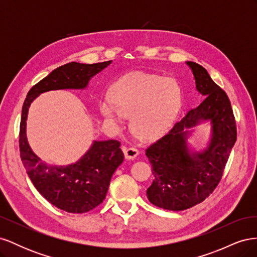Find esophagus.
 <instances>
[{
  "label": "esophagus",
  "mask_w": 257,
  "mask_h": 257,
  "mask_svg": "<svg viewBox=\"0 0 257 257\" xmlns=\"http://www.w3.org/2000/svg\"><path fill=\"white\" fill-rule=\"evenodd\" d=\"M122 151L124 153V157H125L126 160H134L137 158V155L139 154L138 150L135 149V148H126L123 147Z\"/></svg>",
  "instance_id": "1"
}]
</instances>
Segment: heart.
<instances>
[{"mask_svg": "<svg viewBox=\"0 0 257 257\" xmlns=\"http://www.w3.org/2000/svg\"><path fill=\"white\" fill-rule=\"evenodd\" d=\"M182 103L178 83L162 76L133 73L114 82L111 98L99 102V112L112 124L131 115V128L141 139L159 136L169 125Z\"/></svg>", "mask_w": 257, "mask_h": 257, "instance_id": "b5f03b06", "label": "heart"}]
</instances>
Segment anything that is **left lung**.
I'll return each mask as SVG.
<instances>
[{
    "label": "left lung",
    "instance_id": "left-lung-1",
    "mask_svg": "<svg viewBox=\"0 0 257 257\" xmlns=\"http://www.w3.org/2000/svg\"><path fill=\"white\" fill-rule=\"evenodd\" d=\"M185 63L192 71L196 91L206 98L146 150L154 176L147 197L153 205L172 211L189 209L212 193L237 139L226 93L203 66L191 61ZM200 123L210 128L204 147L189 141Z\"/></svg>",
    "mask_w": 257,
    "mask_h": 257
}]
</instances>
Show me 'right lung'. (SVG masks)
<instances>
[{
  "mask_svg": "<svg viewBox=\"0 0 257 257\" xmlns=\"http://www.w3.org/2000/svg\"><path fill=\"white\" fill-rule=\"evenodd\" d=\"M112 61L95 64L71 62L52 71L32 87L22 106L19 147L27 174L36 190L53 206L71 213L94 209L106 197L111 177L124 160L116 141H93L82 157L67 165L43 161L30 147L27 137L29 108L42 93L53 90H84L90 80Z\"/></svg>",
  "mask_w": 257,
  "mask_h": 257,
  "instance_id": "1",
  "label": "right lung"
}]
</instances>
